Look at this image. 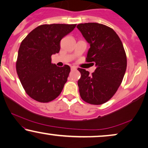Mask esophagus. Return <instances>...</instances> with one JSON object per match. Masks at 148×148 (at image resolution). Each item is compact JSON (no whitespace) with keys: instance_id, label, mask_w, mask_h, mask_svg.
<instances>
[{"instance_id":"1","label":"esophagus","mask_w":148,"mask_h":148,"mask_svg":"<svg viewBox=\"0 0 148 148\" xmlns=\"http://www.w3.org/2000/svg\"><path fill=\"white\" fill-rule=\"evenodd\" d=\"M76 66H71V70H76Z\"/></svg>"}]
</instances>
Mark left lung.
Masks as SVG:
<instances>
[{"mask_svg":"<svg viewBox=\"0 0 148 148\" xmlns=\"http://www.w3.org/2000/svg\"><path fill=\"white\" fill-rule=\"evenodd\" d=\"M77 28L90 44L86 62L97 67L91 75L78 68L80 95L86 103L101 105L113 97L123 81L127 64L125 49L118 34L107 25L85 23Z\"/></svg>","mask_w":148,"mask_h":148,"instance_id":"1","label":"left lung"}]
</instances>
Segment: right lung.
<instances>
[{
  "instance_id": "obj_1",
  "label": "right lung",
  "mask_w": 148,
  "mask_h": 148,
  "mask_svg": "<svg viewBox=\"0 0 148 148\" xmlns=\"http://www.w3.org/2000/svg\"><path fill=\"white\" fill-rule=\"evenodd\" d=\"M76 24H44L30 32L21 42L16 71L23 88L33 99L47 103L60 95L68 80L70 68L51 63V56L58 53L60 41Z\"/></svg>"
}]
</instances>
